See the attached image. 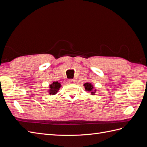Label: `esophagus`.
I'll return each instance as SVG.
<instances>
[{"label":"esophagus","instance_id":"1","mask_svg":"<svg viewBox=\"0 0 147 147\" xmlns=\"http://www.w3.org/2000/svg\"><path fill=\"white\" fill-rule=\"evenodd\" d=\"M75 80H74V79H69V80H68V82H69V83H75Z\"/></svg>","mask_w":147,"mask_h":147}]
</instances>
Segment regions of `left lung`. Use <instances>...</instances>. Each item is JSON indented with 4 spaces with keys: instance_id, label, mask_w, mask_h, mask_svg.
I'll return each mask as SVG.
<instances>
[{
    "instance_id": "1",
    "label": "left lung",
    "mask_w": 147,
    "mask_h": 147,
    "mask_svg": "<svg viewBox=\"0 0 147 147\" xmlns=\"http://www.w3.org/2000/svg\"><path fill=\"white\" fill-rule=\"evenodd\" d=\"M83 85H84V88H85L86 91L91 92V95H94V94H95L94 91H93V86H92L91 83H84V84H83ZM95 91H96V90H95Z\"/></svg>"
}]
</instances>
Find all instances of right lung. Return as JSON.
<instances>
[{
    "label": "right lung",
    "instance_id": "1",
    "mask_svg": "<svg viewBox=\"0 0 147 147\" xmlns=\"http://www.w3.org/2000/svg\"><path fill=\"white\" fill-rule=\"evenodd\" d=\"M61 85L59 83L57 82H53L52 84H51L49 88H50V90H49V93L50 95H54L56 94V92L58 91L59 88H61Z\"/></svg>",
    "mask_w": 147,
    "mask_h": 147
}]
</instances>
